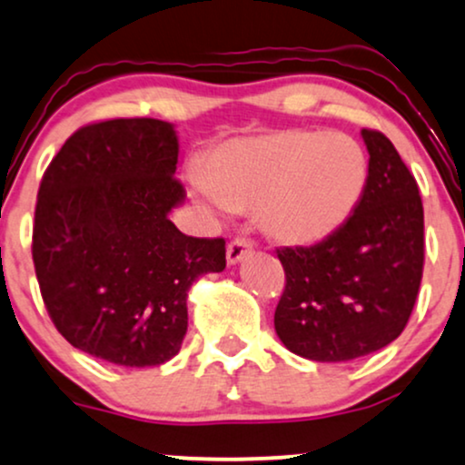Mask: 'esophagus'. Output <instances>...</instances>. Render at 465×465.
Returning a JSON list of instances; mask_svg holds the SVG:
<instances>
[{"mask_svg":"<svg viewBox=\"0 0 465 465\" xmlns=\"http://www.w3.org/2000/svg\"><path fill=\"white\" fill-rule=\"evenodd\" d=\"M252 244L246 238H233L227 244V263H238L244 255H249Z\"/></svg>","mask_w":465,"mask_h":465,"instance_id":"1","label":"esophagus"}]
</instances>
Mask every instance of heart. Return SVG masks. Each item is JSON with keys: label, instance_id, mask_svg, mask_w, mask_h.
Instances as JSON below:
<instances>
[{"label": "heart", "instance_id": "heart-1", "mask_svg": "<svg viewBox=\"0 0 465 465\" xmlns=\"http://www.w3.org/2000/svg\"><path fill=\"white\" fill-rule=\"evenodd\" d=\"M367 173V154L348 134L283 131L216 148L202 167V184L223 208H255L276 242L309 246L348 221Z\"/></svg>", "mask_w": 465, "mask_h": 465}]
</instances>
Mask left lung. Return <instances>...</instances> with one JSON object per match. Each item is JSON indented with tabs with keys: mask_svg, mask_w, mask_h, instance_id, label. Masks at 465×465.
I'll return each mask as SVG.
<instances>
[{
	"mask_svg": "<svg viewBox=\"0 0 465 465\" xmlns=\"http://www.w3.org/2000/svg\"><path fill=\"white\" fill-rule=\"evenodd\" d=\"M369 175L354 213L313 246L276 249L285 290L274 328L293 354L345 362L395 341L412 315L425 266L419 184L391 139L362 128Z\"/></svg>",
	"mask_w": 465,
	"mask_h": 465,
	"instance_id": "1",
	"label": "left lung"
}]
</instances>
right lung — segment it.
Segmentation results:
<instances>
[{
  "label": "right lung",
  "instance_id": "obj_1",
  "mask_svg": "<svg viewBox=\"0 0 465 465\" xmlns=\"http://www.w3.org/2000/svg\"><path fill=\"white\" fill-rule=\"evenodd\" d=\"M175 164L169 122L115 117L81 126L46 167L32 257L51 322L76 350L120 367L172 361L191 285L225 268V240L169 221L186 197Z\"/></svg>",
  "mask_w": 465,
  "mask_h": 465
}]
</instances>
